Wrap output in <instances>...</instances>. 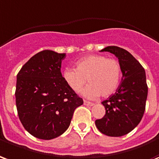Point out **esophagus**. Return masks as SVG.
<instances>
[{
    "instance_id": "obj_1",
    "label": "esophagus",
    "mask_w": 159,
    "mask_h": 159,
    "mask_svg": "<svg viewBox=\"0 0 159 159\" xmlns=\"http://www.w3.org/2000/svg\"><path fill=\"white\" fill-rule=\"evenodd\" d=\"M84 104L85 105V106H93L94 103H92V102H88V101H85L84 100Z\"/></svg>"
}]
</instances>
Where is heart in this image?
Segmentation results:
<instances>
[{
	"label": "heart",
	"mask_w": 159,
	"mask_h": 159,
	"mask_svg": "<svg viewBox=\"0 0 159 159\" xmlns=\"http://www.w3.org/2000/svg\"><path fill=\"white\" fill-rule=\"evenodd\" d=\"M62 78L75 92H80L88 80L90 84L82 91V95L87 98L108 97L119 86L121 67L116 59L103 55H89L77 61L76 68H65Z\"/></svg>",
	"instance_id": "obj_1"
}]
</instances>
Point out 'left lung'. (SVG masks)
<instances>
[{"label": "left lung", "mask_w": 159, "mask_h": 159, "mask_svg": "<svg viewBox=\"0 0 159 159\" xmlns=\"http://www.w3.org/2000/svg\"><path fill=\"white\" fill-rule=\"evenodd\" d=\"M100 52H108L116 56L121 67L122 79L116 92L102 102L106 114L95 123L104 135L122 136L138 125L144 114L148 91L146 72L128 51L119 46H107Z\"/></svg>", "instance_id": "obj_1"}]
</instances>
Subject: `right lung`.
<instances>
[{
    "mask_svg": "<svg viewBox=\"0 0 159 159\" xmlns=\"http://www.w3.org/2000/svg\"><path fill=\"white\" fill-rule=\"evenodd\" d=\"M65 53L46 50L33 56L17 75L16 105L22 125L30 134L51 140L63 134L76 107L83 104L61 73Z\"/></svg>",
    "mask_w": 159,
    "mask_h": 159,
    "instance_id": "right-lung-1",
    "label": "right lung"
}]
</instances>
